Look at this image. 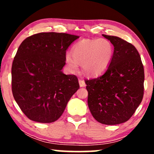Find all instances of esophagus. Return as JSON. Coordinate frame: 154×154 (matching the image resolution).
I'll return each mask as SVG.
<instances>
[{
    "mask_svg": "<svg viewBox=\"0 0 154 154\" xmlns=\"http://www.w3.org/2000/svg\"><path fill=\"white\" fill-rule=\"evenodd\" d=\"M79 85H80V87H85V81H83V80H82V79H79Z\"/></svg>",
    "mask_w": 154,
    "mask_h": 154,
    "instance_id": "1",
    "label": "esophagus"
}]
</instances>
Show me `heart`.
Returning <instances> with one entry per match:
<instances>
[{
	"mask_svg": "<svg viewBox=\"0 0 154 154\" xmlns=\"http://www.w3.org/2000/svg\"><path fill=\"white\" fill-rule=\"evenodd\" d=\"M113 47L105 38L83 39L72 48V54H67L65 60L73 72L79 69V63L82 64V70L85 75L95 76L108 68L113 57Z\"/></svg>",
	"mask_w": 154,
	"mask_h": 154,
	"instance_id": "obj_1",
	"label": "heart"
}]
</instances>
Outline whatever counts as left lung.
<instances>
[{
  "label": "left lung",
  "instance_id": "1",
  "mask_svg": "<svg viewBox=\"0 0 154 154\" xmlns=\"http://www.w3.org/2000/svg\"><path fill=\"white\" fill-rule=\"evenodd\" d=\"M114 47L106 71L85 80L88 104L94 119L105 125L128 121L142 102L144 71L134 45L117 36L102 34Z\"/></svg>",
  "mask_w": 154,
  "mask_h": 154
}]
</instances>
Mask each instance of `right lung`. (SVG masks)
I'll return each mask as SVG.
<instances>
[{
    "label": "right lung",
    "instance_id": "add662e5",
    "mask_svg": "<svg viewBox=\"0 0 154 154\" xmlns=\"http://www.w3.org/2000/svg\"><path fill=\"white\" fill-rule=\"evenodd\" d=\"M79 38L64 33H39L26 38L19 47L12 65V91L31 121H57L79 89L77 77L62 71L66 50Z\"/></svg>",
    "mask_w": 154,
    "mask_h": 154
}]
</instances>
